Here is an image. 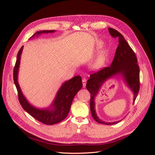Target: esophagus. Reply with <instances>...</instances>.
I'll list each match as a JSON object with an SVG mask.
<instances>
[{"label": "esophagus", "instance_id": "esophagus-1", "mask_svg": "<svg viewBox=\"0 0 155 155\" xmlns=\"http://www.w3.org/2000/svg\"><path fill=\"white\" fill-rule=\"evenodd\" d=\"M82 82H83V88H85V86H86V83H87L86 79L85 78H83Z\"/></svg>", "mask_w": 155, "mask_h": 155}]
</instances>
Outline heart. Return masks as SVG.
Returning a JSON list of instances; mask_svg holds the SVG:
<instances>
[{
  "label": "heart",
  "instance_id": "1",
  "mask_svg": "<svg viewBox=\"0 0 155 155\" xmlns=\"http://www.w3.org/2000/svg\"><path fill=\"white\" fill-rule=\"evenodd\" d=\"M101 45H99V47H100ZM106 55H107V50H103L97 56V58L94 59L92 63V67L94 68H100L104 66L105 63L106 59Z\"/></svg>",
  "mask_w": 155,
  "mask_h": 155
}]
</instances>
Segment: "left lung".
Returning <instances> with one entry per match:
<instances>
[{
  "label": "left lung",
  "instance_id": "1",
  "mask_svg": "<svg viewBox=\"0 0 155 155\" xmlns=\"http://www.w3.org/2000/svg\"><path fill=\"white\" fill-rule=\"evenodd\" d=\"M108 30L110 35L112 37H117L119 42L113 61L110 67H105L91 74L87 82L86 88L91 94V112L93 118L97 123L109 125L118 123L121 120L114 122H105L97 116L95 100L100 88L104 83L109 79L120 76L123 79L127 87L133 92L134 104L140 89V70L137 64V56L124 36L111 28H109Z\"/></svg>",
  "mask_w": 155,
  "mask_h": 155
}]
</instances>
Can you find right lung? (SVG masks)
<instances>
[{"label": "right lung", "mask_w": 155, "mask_h": 155, "mask_svg": "<svg viewBox=\"0 0 155 155\" xmlns=\"http://www.w3.org/2000/svg\"><path fill=\"white\" fill-rule=\"evenodd\" d=\"M55 31V30L37 31L30 37V39L34 38L35 36L38 37L41 34L54 33ZM22 50L23 46L18 51L15 68L13 70V80L18 92V100L21 105L28 113L41 123L46 125H54L61 122L68 116L74 96L83 87L81 76H75L64 82L61 87L59 88L54 101L49 107L43 109L37 108L30 104L27 100L26 97L22 94L19 84L18 83V69L20 67Z\"/></svg>", "instance_id": "obj_1"}]
</instances>
